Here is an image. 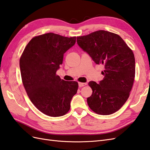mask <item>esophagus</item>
Here are the masks:
<instances>
[{"instance_id": "esophagus-1", "label": "esophagus", "mask_w": 150, "mask_h": 150, "mask_svg": "<svg viewBox=\"0 0 150 150\" xmlns=\"http://www.w3.org/2000/svg\"><path fill=\"white\" fill-rule=\"evenodd\" d=\"M87 85V83H82V82H79V86L80 87H82L83 86H85V85Z\"/></svg>"}]
</instances>
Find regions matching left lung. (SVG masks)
<instances>
[{
  "instance_id": "1",
  "label": "left lung",
  "mask_w": 150,
  "mask_h": 150,
  "mask_svg": "<svg viewBox=\"0 0 150 150\" xmlns=\"http://www.w3.org/2000/svg\"><path fill=\"white\" fill-rule=\"evenodd\" d=\"M77 43L96 64H102L104 77L92 89L87 103L100 115L112 114L120 109L130 95L135 76V58L132 50L117 34L99 30L77 36Z\"/></svg>"
}]
</instances>
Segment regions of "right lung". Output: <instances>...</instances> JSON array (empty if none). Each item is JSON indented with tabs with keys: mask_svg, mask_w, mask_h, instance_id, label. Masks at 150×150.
I'll list each match as a JSON object with an SVG mask.
<instances>
[{
	"mask_svg": "<svg viewBox=\"0 0 150 150\" xmlns=\"http://www.w3.org/2000/svg\"><path fill=\"white\" fill-rule=\"evenodd\" d=\"M75 42L76 36L43 34L33 38L21 56V78L29 99L49 116L66 114L77 92V82L63 80L56 74L63 63V54Z\"/></svg>",
	"mask_w": 150,
	"mask_h": 150,
	"instance_id": "1",
	"label": "right lung"
}]
</instances>
